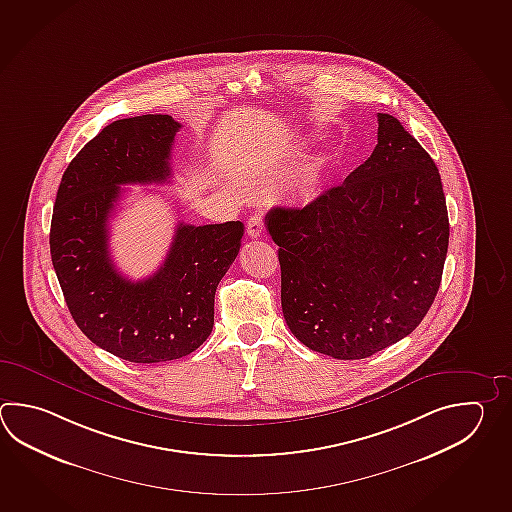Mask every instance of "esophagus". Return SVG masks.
Returning <instances> with one entry per match:
<instances>
[{
  "mask_svg": "<svg viewBox=\"0 0 512 512\" xmlns=\"http://www.w3.org/2000/svg\"><path fill=\"white\" fill-rule=\"evenodd\" d=\"M264 233V217L261 213H255L248 219V235L251 239H259Z\"/></svg>",
  "mask_w": 512,
  "mask_h": 512,
  "instance_id": "obj_1",
  "label": "esophagus"
}]
</instances>
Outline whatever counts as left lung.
<instances>
[{"label": "left lung", "instance_id": "1", "mask_svg": "<svg viewBox=\"0 0 512 512\" xmlns=\"http://www.w3.org/2000/svg\"><path fill=\"white\" fill-rule=\"evenodd\" d=\"M345 184L304 208H273L282 313L313 352L365 359L416 330L434 303L449 213L434 160L392 115Z\"/></svg>", "mask_w": 512, "mask_h": 512}]
</instances>
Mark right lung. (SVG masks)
Instances as JSON below:
<instances>
[{
    "label": "right lung",
    "instance_id": "right-lung-1",
    "mask_svg": "<svg viewBox=\"0 0 512 512\" xmlns=\"http://www.w3.org/2000/svg\"><path fill=\"white\" fill-rule=\"evenodd\" d=\"M180 124L142 115L104 127L63 173L51 222L54 272L74 323L94 345L131 363L191 354L211 334L215 292L239 255L244 224L178 222L166 261L129 281L109 255V219L124 184L171 177Z\"/></svg>",
    "mask_w": 512,
    "mask_h": 512
}]
</instances>
